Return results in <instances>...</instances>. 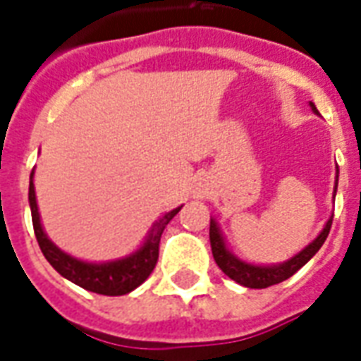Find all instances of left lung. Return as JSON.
<instances>
[{
	"mask_svg": "<svg viewBox=\"0 0 361 361\" xmlns=\"http://www.w3.org/2000/svg\"><path fill=\"white\" fill-rule=\"evenodd\" d=\"M311 110L319 114L315 104L310 102ZM336 185H338V176H336V181H334V195H336ZM331 224H333V216L326 220V224L323 226V230L319 232V235L310 243L305 245L300 253H295L294 257H290L284 263H276V265H253V263H247L243 259L235 257L232 251L226 247V240L222 235V230H220L219 222L214 219H211V230H209V238H211V250L212 257L216 261V265L222 269V272L230 276L232 280H235L238 284H242L245 288H269L272 284H279L282 280L290 279L294 272H298L302 269L307 261H310L319 250L321 245L325 243L326 235L331 232Z\"/></svg>",
	"mask_w": 361,
	"mask_h": 361,
	"instance_id": "1",
	"label": "left lung"
}]
</instances>
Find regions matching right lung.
Wrapping results in <instances>:
<instances>
[{
    "label": "right lung",
    "mask_w": 361,
    "mask_h": 361,
    "mask_svg": "<svg viewBox=\"0 0 361 361\" xmlns=\"http://www.w3.org/2000/svg\"><path fill=\"white\" fill-rule=\"evenodd\" d=\"M35 170L30 173V185H28V203H30V212H32V226H35L36 240L42 250L44 257L48 259L56 271L63 279L71 280L77 286L85 288L89 292L104 295H123L129 294L131 290L141 286L145 280L149 279L150 272L154 271L158 261V245L160 238L168 222L181 211V207L173 211L166 212L162 219H158L149 234L145 238L139 250L129 253L126 257L114 259V261H104V263H89L73 255H69L66 251H61L51 242L48 234L44 232L42 222H40V212L36 204V191H35Z\"/></svg>",
    "instance_id": "1"
}]
</instances>
